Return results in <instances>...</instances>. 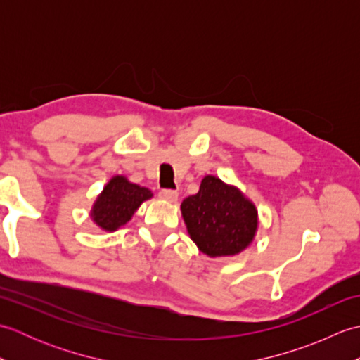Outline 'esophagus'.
<instances>
[{
  "label": "esophagus",
  "instance_id": "34e87169",
  "mask_svg": "<svg viewBox=\"0 0 360 360\" xmlns=\"http://www.w3.org/2000/svg\"><path fill=\"white\" fill-rule=\"evenodd\" d=\"M159 198L164 201H168V202H176L178 201V192L172 188H164L159 192Z\"/></svg>",
  "mask_w": 360,
  "mask_h": 360
}]
</instances>
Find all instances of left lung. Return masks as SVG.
<instances>
[{"label":"left lung","mask_w":360,"mask_h":360,"mask_svg":"<svg viewBox=\"0 0 360 360\" xmlns=\"http://www.w3.org/2000/svg\"><path fill=\"white\" fill-rule=\"evenodd\" d=\"M181 212L190 238L209 257L240 254L258 227L254 202L212 174L201 181L200 192L182 201Z\"/></svg>","instance_id":"obj_1"}]
</instances>
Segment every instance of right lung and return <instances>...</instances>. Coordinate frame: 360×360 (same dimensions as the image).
Masks as SVG:
<instances>
[{
	"label": "right lung",
	"instance_id": "1",
	"mask_svg": "<svg viewBox=\"0 0 360 360\" xmlns=\"http://www.w3.org/2000/svg\"><path fill=\"white\" fill-rule=\"evenodd\" d=\"M153 196L151 190L129 182L125 176H114L91 210V218L106 232L117 231L127 224L139 205Z\"/></svg>",
	"mask_w": 360,
	"mask_h": 360
}]
</instances>
